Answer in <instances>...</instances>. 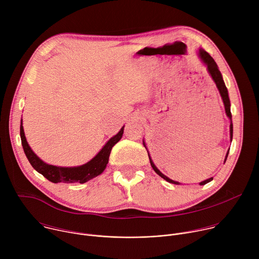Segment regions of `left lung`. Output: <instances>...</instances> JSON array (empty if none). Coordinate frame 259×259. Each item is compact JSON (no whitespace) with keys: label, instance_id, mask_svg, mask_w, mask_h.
Instances as JSON below:
<instances>
[{"label":"left lung","instance_id":"1","mask_svg":"<svg viewBox=\"0 0 259 259\" xmlns=\"http://www.w3.org/2000/svg\"><path fill=\"white\" fill-rule=\"evenodd\" d=\"M199 55H200V58L202 59V61L206 64L207 69H208V71H209V73H210V76H211V78L213 79L214 83L216 84V87H217V89H218V91H219V93H220V95H221V98H223V100H224V104H225L227 116H228V117L230 118V120H231L230 133H231V141H232V140H233V123H232V114H231V102H230V98H229L228 89H227V87H226V84H225V82H224L223 76H221V72H220V70L218 69V66H217L216 62H215L214 59L209 55V53H207V52L204 51L203 49H200V50H199ZM143 145H144V147L146 149L144 141H143ZM146 151H147V149H146ZM229 152H230V150H229L228 153H227V156H226V159H225V163H226L227 158H228V156H229ZM147 155H149L150 162H151V165H152L153 169L155 170V172H156L158 175H160L162 178H164L166 181H168V182H170V183H173V184H180L178 181H174V180L168 178L166 175H164V174L155 166V164H154V162H153V160H152V158H151L149 152H147ZM212 179H213V177L208 178V179H206V180L200 182V186H204V184L210 182Z\"/></svg>","mask_w":259,"mask_h":259}]
</instances>
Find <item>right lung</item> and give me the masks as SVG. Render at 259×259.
<instances>
[{
    "label": "right lung",
    "instance_id": "add662e5",
    "mask_svg": "<svg viewBox=\"0 0 259 259\" xmlns=\"http://www.w3.org/2000/svg\"><path fill=\"white\" fill-rule=\"evenodd\" d=\"M123 133H124V126L121 128L118 134L113 136L105 143V145L102 147L101 151L88 163L78 167H57V166L46 164L31 151L24 135L22 120L20 124L21 143H22L23 151L27 160L29 161L33 169H35L40 174L46 177L49 181L54 183H58V182L84 183L101 174L104 171L106 164L108 163L110 151H112L113 146L118 141H120V139L123 136Z\"/></svg>",
    "mask_w": 259,
    "mask_h": 259
}]
</instances>
